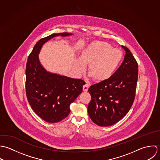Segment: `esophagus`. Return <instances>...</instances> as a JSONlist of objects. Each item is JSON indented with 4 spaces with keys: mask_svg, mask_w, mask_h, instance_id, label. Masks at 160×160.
<instances>
[{
    "mask_svg": "<svg viewBox=\"0 0 160 160\" xmlns=\"http://www.w3.org/2000/svg\"><path fill=\"white\" fill-rule=\"evenodd\" d=\"M88 86L87 85H83V92H87L88 91Z\"/></svg>",
    "mask_w": 160,
    "mask_h": 160,
    "instance_id": "obj_1",
    "label": "esophagus"
}]
</instances>
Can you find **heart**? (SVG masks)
<instances>
[{
	"label": "heart",
	"mask_w": 160,
	"mask_h": 160,
	"mask_svg": "<svg viewBox=\"0 0 160 160\" xmlns=\"http://www.w3.org/2000/svg\"><path fill=\"white\" fill-rule=\"evenodd\" d=\"M123 58L121 51L114 49L107 42L96 41L87 45L81 52L80 59L74 61L73 67L81 75L88 65L89 76L95 82L106 80L111 77Z\"/></svg>",
	"instance_id": "heart-1"
}]
</instances>
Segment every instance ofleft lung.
Masks as SVG:
<instances>
[{
  "mask_svg": "<svg viewBox=\"0 0 160 160\" xmlns=\"http://www.w3.org/2000/svg\"><path fill=\"white\" fill-rule=\"evenodd\" d=\"M122 48L126 54L118 69L110 78L88 89L92 96L88 115L99 126H110L119 122L128 114L135 99L138 64L128 48Z\"/></svg>",
  "mask_w": 160,
  "mask_h": 160,
  "instance_id": "left-lung-1",
  "label": "left lung"
}]
</instances>
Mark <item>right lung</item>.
<instances>
[{
	"label": "right lung",
	"instance_id": "obj_1",
	"mask_svg": "<svg viewBox=\"0 0 160 160\" xmlns=\"http://www.w3.org/2000/svg\"><path fill=\"white\" fill-rule=\"evenodd\" d=\"M72 34L54 33L41 39L28 58L27 97L34 112L48 122H58L68 116L70 112V105L82 92L85 82L47 71L41 64L38 55L43 44L52 38Z\"/></svg>",
	"mask_w": 160,
	"mask_h": 160
}]
</instances>
